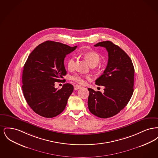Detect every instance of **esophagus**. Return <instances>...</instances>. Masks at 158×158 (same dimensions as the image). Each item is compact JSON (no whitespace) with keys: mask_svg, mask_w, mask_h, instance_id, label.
<instances>
[{"mask_svg":"<svg viewBox=\"0 0 158 158\" xmlns=\"http://www.w3.org/2000/svg\"><path fill=\"white\" fill-rule=\"evenodd\" d=\"M81 88V86H79V85H75V86H74V89H75V90H77V89H80Z\"/></svg>","mask_w":158,"mask_h":158,"instance_id":"1","label":"esophagus"}]
</instances>
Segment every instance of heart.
Returning a JSON list of instances; mask_svg holds the SVG:
<instances>
[{
	"instance_id": "obj_1",
	"label": "heart",
	"mask_w": 158,
	"mask_h": 158,
	"mask_svg": "<svg viewBox=\"0 0 158 158\" xmlns=\"http://www.w3.org/2000/svg\"><path fill=\"white\" fill-rule=\"evenodd\" d=\"M83 56L88 61L90 66H97L101 60V56L99 53L95 51H89L83 53ZM75 57L72 56L70 57L67 61V66L69 70H72L75 67ZM70 79L79 84H83L85 82V79H89L90 76L88 75H83L82 74L76 73L72 76Z\"/></svg>"
}]
</instances>
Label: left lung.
Segmentation results:
<instances>
[{"label":"left lung","mask_w":158,"mask_h":158,"mask_svg":"<svg viewBox=\"0 0 158 158\" xmlns=\"http://www.w3.org/2000/svg\"><path fill=\"white\" fill-rule=\"evenodd\" d=\"M94 46L105 47L108 60L103 74L95 81L96 85L104 86V92L88 88V104L92 114L107 118L120 113L129 102L134 90L135 69L127 53L111 41L99 42Z\"/></svg>","instance_id":"left-lung-1"}]
</instances>
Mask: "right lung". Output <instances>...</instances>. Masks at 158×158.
<instances>
[{
	"label": "right lung",
	"instance_id": "add662e5",
	"mask_svg": "<svg viewBox=\"0 0 158 158\" xmlns=\"http://www.w3.org/2000/svg\"><path fill=\"white\" fill-rule=\"evenodd\" d=\"M76 47L47 41L28 56L23 66L22 88L27 104L38 115L53 118L64 110L73 86L65 83L58 90L54 83L66 75L64 58Z\"/></svg>",
	"mask_w": 158,
	"mask_h": 158
}]
</instances>
